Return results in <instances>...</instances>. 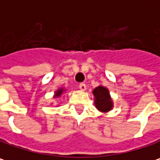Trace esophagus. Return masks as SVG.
I'll return each instance as SVG.
<instances>
[{
  "label": "esophagus",
  "instance_id": "obj_1",
  "mask_svg": "<svg viewBox=\"0 0 160 160\" xmlns=\"http://www.w3.org/2000/svg\"><path fill=\"white\" fill-rule=\"evenodd\" d=\"M79 88H80L82 91H85L86 89V84H85V83H80V84H79Z\"/></svg>",
  "mask_w": 160,
  "mask_h": 160
}]
</instances>
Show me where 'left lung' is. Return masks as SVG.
<instances>
[{
	"label": "left lung",
	"instance_id": "8db88e82",
	"mask_svg": "<svg viewBox=\"0 0 160 160\" xmlns=\"http://www.w3.org/2000/svg\"><path fill=\"white\" fill-rule=\"evenodd\" d=\"M93 94L96 97L95 104L98 110L102 112H108L109 110H111L113 104L109 96L108 90L106 87L98 86L97 88H95V90L93 91Z\"/></svg>",
	"mask_w": 160,
	"mask_h": 160
}]
</instances>
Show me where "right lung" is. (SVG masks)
Instances as JSON below:
<instances>
[{
  "instance_id": "add662e5",
  "label": "right lung",
  "mask_w": 160,
  "mask_h": 160,
  "mask_svg": "<svg viewBox=\"0 0 160 160\" xmlns=\"http://www.w3.org/2000/svg\"><path fill=\"white\" fill-rule=\"evenodd\" d=\"M63 89H59V90H58V91H57V92H56V95H55V97H59V96H60V95H61V94H62V93H63Z\"/></svg>"
}]
</instances>
